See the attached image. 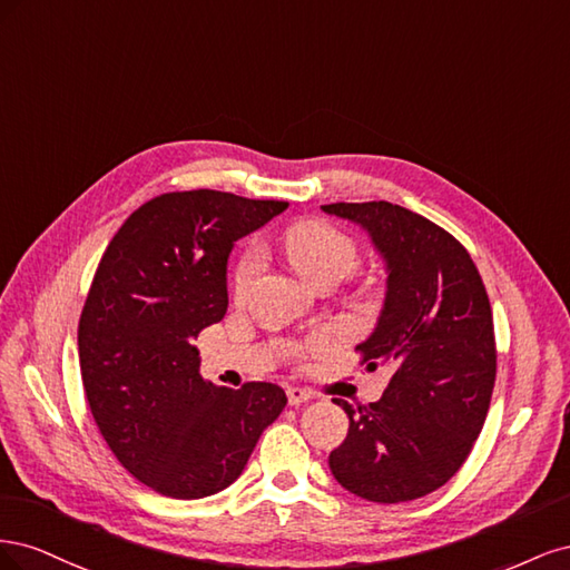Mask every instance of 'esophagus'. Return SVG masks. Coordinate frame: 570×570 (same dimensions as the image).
Masks as SVG:
<instances>
[{"mask_svg":"<svg viewBox=\"0 0 570 570\" xmlns=\"http://www.w3.org/2000/svg\"><path fill=\"white\" fill-rule=\"evenodd\" d=\"M308 400H314V394L308 390H302V387H287V404L289 406H299Z\"/></svg>","mask_w":570,"mask_h":570,"instance_id":"esophagus-1","label":"esophagus"}]
</instances>
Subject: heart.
Instances as JSON below:
<instances>
[{"label": "heart", "mask_w": 570, "mask_h": 570, "mask_svg": "<svg viewBox=\"0 0 570 570\" xmlns=\"http://www.w3.org/2000/svg\"><path fill=\"white\" fill-rule=\"evenodd\" d=\"M283 249L289 266L306 283L318 285L323 281H342L358 262V252L352 239L325 220H299L289 226L283 237ZM258 252L247 247L235 266V289L245 292L256 275Z\"/></svg>", "instance_id": "obj_1"}]
</instances>
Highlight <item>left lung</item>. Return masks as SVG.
<instances>
[{
	"label": "left lung",
	"mask_w": 570,
	"mask_h": 570,
	"mask_svg": "<svg viewBox=\"0 0 570 570\" xmlns=\"http://www.w3.org/2000/svg\"><path fill=\"white\" fill-rule=\"evenodd\" d=\"M354 223L385 264V299L364 361L392 368L377 402L354 409L347 438L327 463L352 494L377 504L442 488L471 454L497 375L494 325L485 285L461 243L390 202L325 204Z\"/></svg>",
	"instance_id": "1"
}]
</instances>
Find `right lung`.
I'll list each match as a JSON object with an SVG mask.
<instances>
[{
  "label": "right lung",
  "mask_w": 570,
  "mask_h": 570,
  "mask_svg": "<svg viewBox=\"0 0 570 570\" xmlns=\"http://www.w3.org/2000/svg\"><path fill=\"white\" fill-rule=\"evenodd\" d=\"M285 209L218 189L168 193L142 204L101 256L78 325L85 396L124 469L166 497L233 485L287 404L273 383L204 381L193 344L226 316L237 239Z\"/></svg>",
  "instance_id": "right-lung-1"
}]
</instances>
